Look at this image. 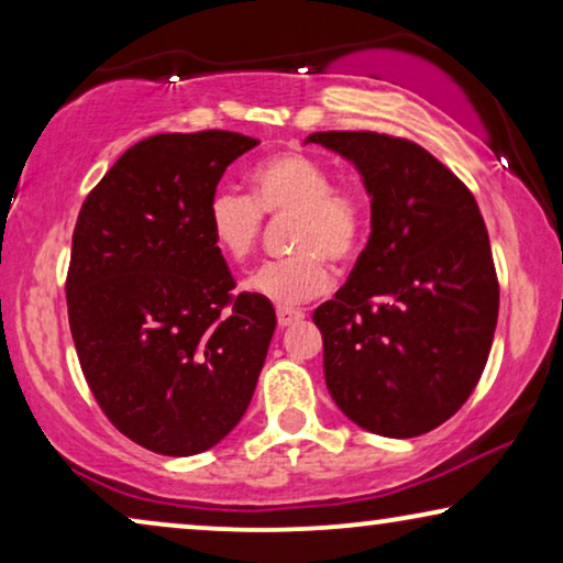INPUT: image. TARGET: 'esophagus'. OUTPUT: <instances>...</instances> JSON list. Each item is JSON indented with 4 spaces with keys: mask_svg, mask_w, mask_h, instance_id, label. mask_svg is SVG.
I'll return each instance as SVG.
<instances>
[{
    "mask_svg": "<svg viewBox=\"0 0 563 563\" xmlns=\"http://www.w3.org/2000/svg\"><path fill=\"white\" fill-rule=\"evenodd\" d=\"M276 320H279V328H289L295 325V322L305 320V312L291 310V307H279V310H276Z\"/></svg>",
    "mask_w": 563,
    "mask_h": 563,
    "instance_id": "34e87169",
    "label": "esophagus"
}]
</instances>
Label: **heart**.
Wrapping results in <instances>:
<instances>
[{"mask_svg":"<svg viewBox=\"0 0 563 563\" xmlns=\"http://www.w3.org/2000/svg\"><path fill=\"white\" fill-rule=\"evenodd\" d=\"M251 197L214 189L205 222L214 249L230 261L249 258L256 249L264 214L289 220L295 256L266 261L245 279L253 297L272 305H297L330 287V261L349 264L364 249L368 207L351 184H333L330 168L302 151H279L258 161L249 174Z\"/></svg>","mask_w":563,"mask_h":563,"instance_id":"1","label":"heart"}]
</instances>
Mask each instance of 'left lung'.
<instances>
[{
    "label": "left lung",
    "mask_w": 563,
    "mask_h": 563,
    "mask_svg": "<svg viewBox=\"0 0 563 563\" xmlns=\"http://www.w3.org/2000/svg\"><path fill=\"white\" fill-rule=\"evenodd\" d=\"M358 168L372 235L349 282L314 310L330 397L368 433L415 438L459 412L487 364L499 284L479 205L418 143L312 133Z\"/></svg>",
    "instance_id": "left-lung-1"
}]
</instances>
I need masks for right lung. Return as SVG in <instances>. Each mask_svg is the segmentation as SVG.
<instances>
[{
	"label": "right lung",
	"instance_id": "obj_1",
	"mask_svg": "<svg viewBox=\"0 0 563 563\" xmlns=\"http://www.w3.org/2000/svg\"><path fill=\"white\" fill-rule=\"evenodd\" d=\"M256 145L228 130L145 137L76 220L66 305L81 372L112 426L161 456H195L241 422L272 343V302L233 295L205 222Z\"/></svg>",
	"mask_w": 563,
	"mask_h": 563
}]
</instances>
